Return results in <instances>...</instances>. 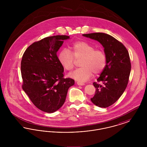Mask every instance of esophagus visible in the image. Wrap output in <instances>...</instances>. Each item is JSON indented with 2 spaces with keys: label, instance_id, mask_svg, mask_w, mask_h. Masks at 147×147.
Wrapping results in <instances>:
<instances>
[{
  "label": "esophagus",
  "instance_id": "34e87169",
  "mask_svg": "<svg viewBox=\"0 0 147 147\" xmlns=\"http://www.w3.org/2000/svg\"><path fill=\"white\" fill-rule=\"evenodd\" d=\"M77 84L78 85H84V83H80V82H77Z\"/></svg>",
  "mask_w": 147,
  "mask_h": 147
}]
</instances>
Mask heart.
<instances>
[{"label":"heart","mask_w":147,"mask_h":147,"mask_svg":"<svg viewBox=\"0 0 147 147\" xmlns=\"http://www.w3.org/2000/svg\"><path fill=\"white\" fill-rule=\"evenodd\" d=\"M72 51L62 49L58 55V61L67 70H71L74 67L76 59L82 58L80 65L82 67L69 74V76L79 82L89 80L92 76L100 73L106 65V57L104 51L95 49V47L88 42L79 41L71 46Z\"/></svg>","instance_id":"1"}]
</instances>
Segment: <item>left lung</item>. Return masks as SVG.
Instances as JSON below:
<instances>
[{"mask_svg":"<svg viewBox=\"0 0 147 147\" xmlns=\"http://www.w3.org/2000/svg\"><path fill=\"white\" fill-rule=\"evenodd\" d=\"M83 36L100 42L104 48L106 64L97 82L92 102L100 107L113 104L125 90L129 80L131 64L125 46L111 35L96 32Z\"/></svg>","mask_w":147,"mask_h":147,"instance_id":"obj_1","label":"left lung"}]
</instances>
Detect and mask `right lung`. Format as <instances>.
<instances>
[{"mask_svg": "<svg viewBox=\"0 0 147 147\" xmlns=\"http://www.w3.org/2000/svg\"><path fill=\"white\" fill-rule=\"evenodd\" d=\"M68 38L66 35L45 37L31 45L22 57V88L42 111L53 113L60 109L74 84L73 79L63 78L64 68L57 55L63 41Z\"/></svg>", "mask_w": 147, "mask_h": 147, "instance_id": "obj_1", "label": "right lung"}]
</instances>
